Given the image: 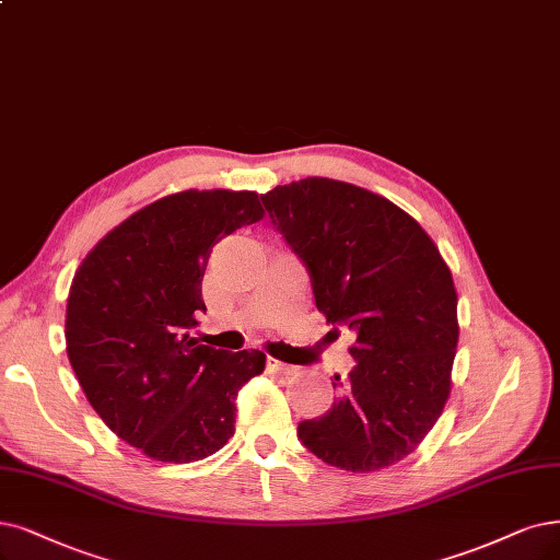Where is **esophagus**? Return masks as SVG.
Returning a JSON list of instances; mask_svg holds the SVG:
<instances>
[{
  "mask_svg": "<svg viewBox=\"0 0 560 560\" xmlns=\"http://www.w3.org/2000/svg\"><path fill=\"white\" fill-rule=\"evenodd\" d=\"M267 369H269V371H275V374H281V376H291V374H295V366L285 364V362H279V360H275V358H269V360H267Z\"/></svg>",
  "mask_w": 560,
  "mask_h": 560,
  "instance_id": "esophagus-1",
  "label": "esophagus"
}]
</instances>
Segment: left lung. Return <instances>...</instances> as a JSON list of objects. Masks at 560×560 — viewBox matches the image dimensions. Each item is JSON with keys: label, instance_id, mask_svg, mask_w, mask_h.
I'll list each match as a JSON object with an SVG mask.
<instances>
[{"label": "left lung", "instance_id": "8db88e82", "mask_svg": "<svg viewBox=\"0 0 560 560\" xmlns=\"http://www.w3.org/2000/svg\"><path fill=\"white\" fill-rule=\"evenodd\" d=\"M306 265L318 312L350 329L358 362L341 395L298 439L353 472L401 462L436 424L457 353V291L439 246L387 198L355 184L306 177L260 196ZM327 332V335H332Z\"/></svg>", "mask_w": 560, "mask_h": 560}]
</instances>
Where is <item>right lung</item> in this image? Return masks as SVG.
Here are the masks:
<instances>
[{"label": "right lung", "mask_w": 560, "mask_h": 560, "mask_svg": "<svg viewBox=\"0 0 560 560\" xmlns=\"http://www.w3.org/2000/svg\"><path fill=\"white\" fill-rule=\"evenodd\" d=\"M256 191H179L142 207L80 262L67 302V353L110 431L154 462L189 464L235 433L240 387L260 350L202 346V275L212 246L262 219Z\"/></svg>", "instance_id": "obj_1"}]
</instances>
